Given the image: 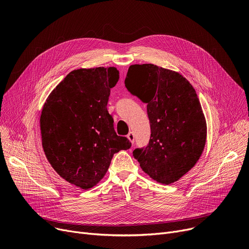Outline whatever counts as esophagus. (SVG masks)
I'll use <instances>...</instances> for the list:
<instances>
[{
    "mask_svg": "<svg viewBox=\"0 0 249 249\" xmlns=\"http://www.w3.org/2000/svg\"><path fill=\"white\" fill-rule=\"evenodd\" d=\"M127 138L130 140L131 143H134V134H133V132H129L128 135H127Z\"/></svg>",
    "mask_w": 249,
    "mask_h": 249,
    "instance_id": "1",
    "label": "esophagus"
}]
</instances>
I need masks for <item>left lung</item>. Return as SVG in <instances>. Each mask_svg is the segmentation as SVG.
I'll return each mask as SVG.
<instances>
[{
  "label": "left lung",
  "instance_id": "8db88e82",
  "mask_svg": "<svg viewBox=\"0 0 249 249\" xmlns=\"http://www.w3.org/2000/svg\"><path fill=\"white\" fill-rule=\"evenodd\" d=\"M127 90L147 104L151 136L133 156L142 170L162 184L185 175L200 158L206 142V122L190 83L177 72L153 64L131 65Z\"/></svg>",
  "mask_w": 249,
  "mask_h": 249
}]
</instances>
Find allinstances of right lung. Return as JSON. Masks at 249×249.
I'll use <instances>...</instances> for the list:
<instances>
[{"instance_id":"right-lung-1","label":"right lung","mask_w":249,"mask_h":249,"mask_svg":"<svg viewBox=\"0 0 249 249\" xmlns=\"http://www.w3.org/2000/svg\"><path fill=\"white\" fill-rule=\"evenodd\" d=\"M118 80L115 67L74 70L44 104L40 127L45 155L62 178L82 189L95 186L113 155L131 147L126 137L116 134L107 110Z\"/></svg>"}]
</instances>
